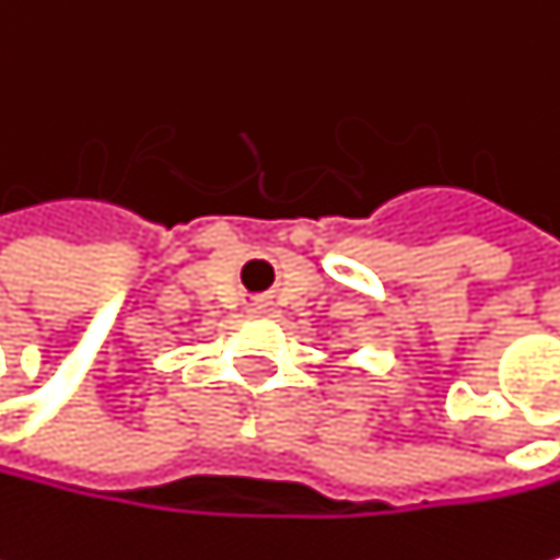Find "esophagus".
Listing matches in <instances>:
<instances>
[{
	"label": "esophagus",
	"mask_w": 560,
	"mask_h": 560,
	"mask_svg": "<svg viewBox=\"0 0 560 560\" xmlns=\"http://www.w3.org/2000/svg\"><path fill=\"white\" fill-rule=\"evenodd\" d=\"M252 312H255V315H268L271 305H268V302H258V305H252Z\"/></svg>",
	"instance_id": "esophagus-1"
}]
</instances>
